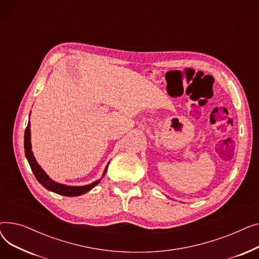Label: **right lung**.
<instances>
[{
	"label": "right lung",
	"instance_id": "add662e5",
	"mask_svg": "<svg viewBox=\"0 0 259 259\" xmlns=\"http://www.w3.org/2000/svg\"><path fill=\"white\" fill-rule=\"evenodd\" d=\"M24 148H25V155L27 160H28L30 168L35 176V179L38 181V183L42 185L44 188H46L49 191H52L57 194L60 195H64V196H78L84 194L92 188H94L97 186L101 180L95 181L92 184H89L87 186H81V187H73V186H66L63 184H59L57 182L52 181L49 176L45 173V171L40 168V166L37 164L36 159L33 156V153L31 151V142H30V122H28V125L26 127L25 130V135H24ZM109 165V164H108ZM108 165L105 168L104 174L105 175L107 169H108Z\"/></svg>",
	"mask_w": 259,
	"mask_h": 259
}]
</instances>
